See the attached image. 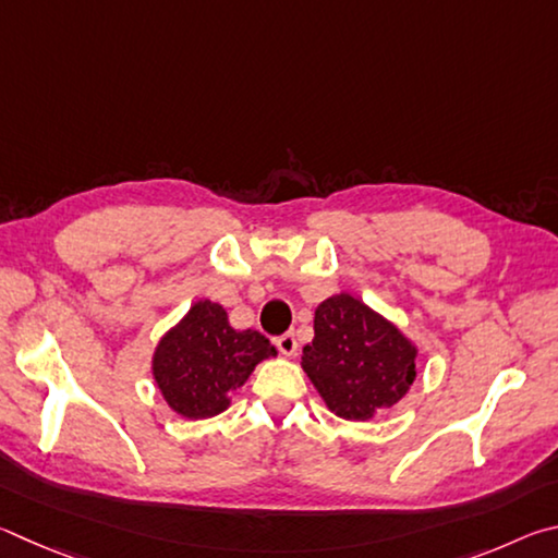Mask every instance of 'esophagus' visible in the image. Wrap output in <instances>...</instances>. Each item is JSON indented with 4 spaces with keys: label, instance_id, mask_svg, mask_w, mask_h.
Masks as SVG:
<instances>
[{
    "label": "esophagus",
    "instance_id": "obj_1",
    "mask_svg": "<svg viewBox=\"0 0 558 558\" xmlns=\"http://www.w3.org/2000/svg\"><path fill=\"white\" fill-rule=\"evenodd\" d=\"M274 345H277L279 353H281V355H287V357L296 355V350H299V343H296V336H294V333H284V336H279L277 340H274Z\"/></svg>",
    "mask_w": 558,
    "mask_h": 558
}]
</instances>
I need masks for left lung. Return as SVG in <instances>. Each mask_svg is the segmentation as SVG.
Listing matches in <instances>:
<instances>
[{
    "label": "left lung",
    "instance_id": "obj_1",
    "mask_svg": "<svg viewBox=\"0 0 558 558\" xmlns=\"http://www.w3.org/2000/svg\"><path fill=\"white\" fill-rule=\"evenodd\" d=\"M414 360V343L395 324L360 299L336 294L316 308L314 340L301 367L330 412L367 422L409 392Z\"/></svg>",
    "mask_w": 558,
    "mask_h": 558
}]
</instances>
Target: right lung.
I'll list each match as a JSON object with an SVG mask.
<instances>
[{
    "label": "right lung",
    "instance_id": "add662e5",
    "mask_svg": "<svg viewBox=\"0 0 558 558\" xmlns=\"http://www.w3.org/2000/svg\"><path fill=\"white\" fill-rule=\"evenodd\" d=\"M277 355L257 330H234L228 311L195 301L189 314L154 350L156 387L175 414L208 418L230 407V395L247 383L262 360Z\"/></svg>",
    "mask_w": 558,
    "mask_h": 558
}]
</instances>
